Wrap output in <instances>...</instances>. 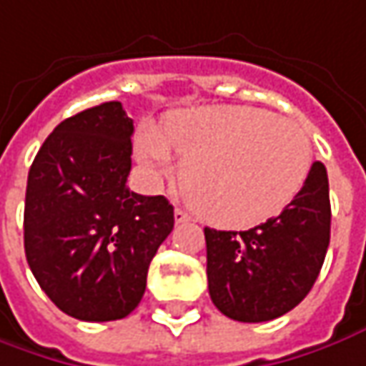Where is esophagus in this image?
Here are the masks:
<instances>
[{"mask_svg": "<svg viewBox=\"0 0 366 366\" xmlns=\"http://www.w3.org/2000/svg\"><path fill=\"white\" fill-rule=\"evenodd\" d=\"M174 220H176V224H182V222H188V220H190V216L186 214L182 208H176V210H174Z\"/></svg>", "mask_w": 366, "mask_h": 366, "instance_id": "obj_1", "label": "esophagus"}]
</instances>
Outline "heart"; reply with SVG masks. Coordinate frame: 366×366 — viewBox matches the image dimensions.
I'll list each match as a JSON object with an SVG mask.
<instances>
[{
	"label": "heart",
	"mask_w": 366,
	"mask_h": 366,
	"mask_svg": "<svg viewBox=\"0 0 366 366\" xmlns=\"http://www.w3.org/2000/svg\"><path fill=\"white\" fill-rule=\"evenodd\" d=\"M184 158L180 182L210 224L248 228L282 212L310 170L312 148L297 122L246 106L168 114L162 130L142 126L136 156L154 176Z\"/></svg>",
	"instance_id": "1"
}]
</instances>
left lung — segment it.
<instances>
[{
    "label": "left lung",
    "mask_w": 366,
    "mask_h": 366,
    "mask_svg": "<svg viewBox=\"0 0 366 366\" xmlns=\"http://www.w3.org/2000/svg\"><path fill=\"white\" fill-rule=\"evenodd\" d=\"M206 274L214 307L228 319L264 322L310 292L330 242L329 176L310 166L295 200L250 230L204 228Z\"/></svg>",
    "instance_id": "8db88e82"
}]
</instances>
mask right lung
<instances>
[{"instance_id": "right-lung-1", "label": "right lung", "mask_w": 366, "mask_h": 366, "mask_svg": "<svg viewBox=\"0 0 366 366\" xmlns=\"http://www.w3.org/2000/svg\"><path fill=\"white\" fill-rule=\"evenodd\" d=\"M134 122L106 102L56 126L27 174L24 246L49 300L106 322L140 305L154 254L174 228L164 196L126 186Z\"/></svg>"}]
</instances>
